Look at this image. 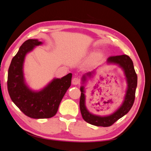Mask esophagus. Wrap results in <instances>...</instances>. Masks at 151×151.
<instances>
[{"instance_id": "obj_1", "label": "esophagus", "mask_w": 151, "mask_h": 151, "mask_svg": "<svg viewBox=\"0 0 151 151\" xmlns=\"http://www.w3.org/2000/svg\"><path fill=\"white\" fill-rule=\"evenodd\" d=\"M72 84L77 85L80 83V79L78 78V77H74V78L72 79Z\"/></svg>"}]
</instances>
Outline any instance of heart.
I'll use <instances>...</instances> for the list:
<instances>
[{"instance_id": "b5f03b06", "label": "heart", "mask_w": 151, "mask_h": 151, "mask_svg": "<svg viewBox=\"0 0 151 151\" xmlns=\"http://www.w3.org/2000/svg\"><path fill=\"white\" fill-rule=\"evenodd\" d=\"M101 57V53H96L94 55H93L92 57V58H91V60L89 61V65H94L96 63L99 59Z\"/></svg>"}]
</instances>
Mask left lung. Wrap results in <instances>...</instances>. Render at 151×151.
<instances>
[{"label":"left lung","mask_w":151,"mask_h":151,"mask_svg":"<svg viewBox=\"0 0 151 151\" xmlns=\"http://www.w3.org/2000/svg\"><path fill=\"white\" fill-rule=\"evenodd\" d=\"M107 63L109 64H116L122 68L126 77L127 89L123 103L113 113L107 116L96 115L90 113L86 106V96L84 86L88 77H91L95 71L87 73L82 77V86H81L80 110L83 119L90 124L95 126L109 127L120 118L129 112L132 107L135 100V91L137 86V76L134 69V63L132 59L127 55L113 56L107 59Z\"/></svg>","instance_id":"1"}]
</instances>
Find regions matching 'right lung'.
I'll return each mask as SVG.
<instances>
[{
	"instance_id": "obj_1",
	"label": "right lung",
	"mask_w": 151,
	"mask_h": 151,
	"mask_svg": "<svg viewBox=\"0 0 151 151\" xmlns=\"http://www.w3.org/2000/svg\"><path fill=\"white\" fill-rule=\"evenodd\" d=\"M42 43L37 39H29L22 43L12 59L7 76L8 92L12 102L26 116L35 119L49 118L56 115L72 80V74L69 73L60 79L54 78L39 91L29 88L23 72L25 57Z\"/></svg>"
}]
</instances>
